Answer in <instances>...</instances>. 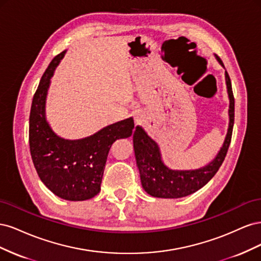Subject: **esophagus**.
Here are the masks:
<instances>
[{"label": "esophagus", "mask_w": 261, "mask_h": 261, "mask_svg": "<svg viewBox=\"0 0 261 261\" xmlns=\"http://www.w3.org/2000/svg\"><path fill=\"white\" fill-rule=\"evenodd\" d=\"M137 121V123H139V120H136Z\"/></svg>", "instance_id": "34e87169"}]
</instances>
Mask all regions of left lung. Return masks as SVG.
Segmentation results:
<instances>
[{"label":"left lung","mask_w":261,"mask_h":261,"mask_svg":"<svg viewBox=\"0 0 261 261\" xmlns=\"http://www.w3.org/2000/svg\"><path fill=\"white\" fill-rule=\"evenodd\" d=\"M221 65L222 61L216 55ZM225 83L228 106V128L224 143L220 151L206 167L197 170H172L162 161L160 148L155 141L148 136L141 126L134 132L133 143L136 163L139 170L141 185L145 191L158 198H181L198 191L215 176L221 164L223 163L227 149L230 147L234 125V97L230 76L225 70Z\"/></svg>","instance_id":"obj_1"}]
</instances>
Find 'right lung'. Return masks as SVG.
I'll return each mask as SVG.
<instances>
[{
	"instance_id": "obj_1",
	"label": "right lung",
	"mask_w": 261,
	"mask_h": 261,
	"mask_svg": "<svg viewBox=\"0 0 261 261\" xmlns=\"http://www.w3.org/2000/svg\"><path fill=\"white\" fill-rule=\"evenodd\" d=\"M66 51L55 57L44 72L31 103L29 146L39 177L62 199L83 201L99 194L112 144L132 136L133 117L108 125L82 139L57 135L45 117V102L54 70Z\"/></svg>"
}]
</instances>
